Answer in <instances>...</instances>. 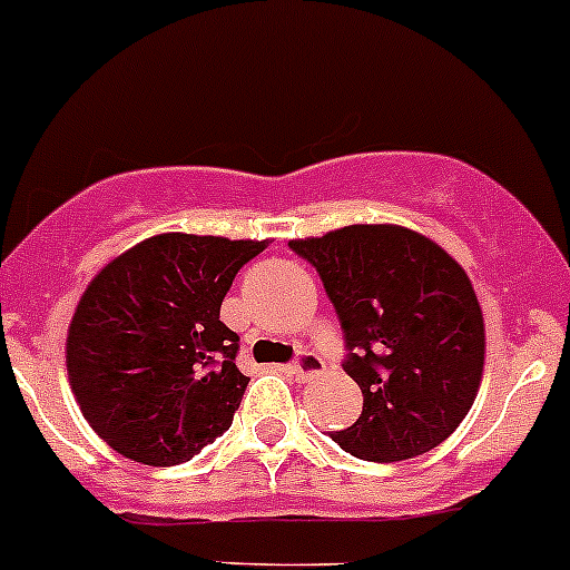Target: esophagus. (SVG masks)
<instances>
[{
    "mask_svg": "<svg viewBox=\"0 0 570 570\" xmlns=\"http://www.w3.org/2000/svg\"><path fill=\"white\" fill-rule=\"evenodd\" d=\"M289 373L297 381H308V379L318 376V373H324V360L318 354H314V352H303L289 365Z\"/></svg>",
    "mask_w": 570,
    "mask_h": 570,
    "instance_id": "1",
    "label": "esophagus"
}]
</instances>
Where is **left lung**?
Returning <instances> with one entry per match:
<instances>
[{
	"label": "left lung",
	"instance_id": "obj_1",
	"mask_svg": "<svg viewBox=\"0 0 570 570\" xmlns=\"http://www.w3.org/2000/svg\"><path fill=\"white\" fill-rule=\"evenodd\" d=\"M322 278L346 341L343 371L362 414L333 441L397 462L446 441L484 371V316L465 271L430 237L397 224H352L289 240Z\"/></svg>",
	"mask_w": 570,
	"mask_h": 570
}]
</instances>
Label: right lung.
Here are the masks:
<instances>
[{
  "label": "right lung",
  "instance_id": "right-lung-1",
  "mask_svg": "<svg viewBox=\"0 0 570 570\" xmlns=\"http://www.w3.org/2000/svg\"><path fill=\"white\" fill-rule=\"evenodd\" d=\"M265 243L154 235L86 286L67 333V373L80 414L110 449L170 468L227 433L248 376L235 365L240 337L218 314Z\"/></svg>",
  "mask_w": 570,
  "mask_h": 570
}]
</instances>
